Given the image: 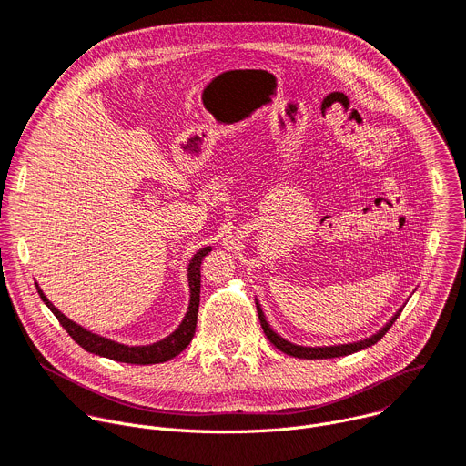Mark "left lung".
Wrapping results in <instances>:
<instances>
[{
	"instance_id": "1",
	"label": "left lung",
	"mask_w": 466,
	"mask_h": 466,
	"mask_svg": "<svg viewBox=\"0 0 466 466\" xmlns=\"http://www.w3.org/2000/svg\"><path fill=\"white\" fill-rule=\"evenodd\" d=\"M255 303H257V301H255ZM400 313H401V309L387 322L385 328H381V331H378L376 335H372V337H369V339H365V340L351 342V344H339V346H322V348L319 346V348H311V346H296V344H292V342L281 339V337L268 326V322H267V319H265V315H263L261 305L257 303V315H259L261 328H263L267 339H268L278 350H281L283 353L292 355V357H298V359H331V357L350 355V353H355V351H359V350H365V348L376 344L380 339H383V335L390 329V326L396 322V319L400 317Z\"/></svg>"
}]
</instances>
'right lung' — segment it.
<instances>
[{
    "label": "right lung",
    "mask_w": 466,
    "mask_h": 466,
    "mask_svg": "<svg viewBox=\"0 0 466 466\" xmlns=\"http://www.w3.org/2000/svg\"><path fill=\"white\" fill-rule=\"evenodd\" d=\"M211 251V248L207 246L203 249H199L188 265V287H190V303H188V311L183 319V322L179 324V328L168 335L167 339L149 344V346H126L120 342H115L111 339L99 337L92 331H86L85 328L77 326L76 322H72L70 319H66L59 309L51 303L44 292L38 289L36 290L42 298V301L49 307V311L54 313L59 320V324L66 329V333L86 351L107 357L113 360H120V363H129V365H155V363H165V360L174 359L176 355H179L192 340L194 331H196V322H198V309H199V287H201V274H199V267L203 257Z\"/></svg>",
    "instance_id": "right-lung-1"
}]
</instances>
